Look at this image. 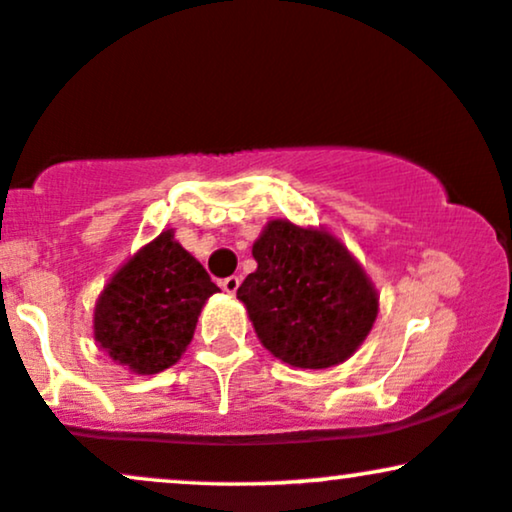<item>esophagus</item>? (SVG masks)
I'll list each match as a JSON object with an SVG mask.
<instances>
[{"label":"esophagus","instance_id":"1","mask_svg":"<svg viewBox=\"0 0 512 512\" xmlns=\"http://www.w3.org/2000/svg\"><path fill=\"white\" fill-rule=\"evenodd\" d=\"M238 286H240V276H226V279L221 281V289L231 293V296L238 291Z\"/></svg>","mask_w":512,"mask_h":512}]
</instances>
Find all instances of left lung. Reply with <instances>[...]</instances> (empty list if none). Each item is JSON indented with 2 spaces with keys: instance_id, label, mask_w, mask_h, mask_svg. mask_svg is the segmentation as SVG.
Listing matches in <instances>:
<instances>
[{
  "instance_id": "1",
  "label": "left lung",
  "mask_w": 512,
  "mask_h": 512,
  "mask_svg": "<svg viewBox=\"0 0 512 512\" xmlns=\"http://www.w3.org/2000/svg\"><path fill=\"white\" fill-rule=\"evenodd\" d=\"M252 257L257 269L240 284L238 298L276 358L293 368H330L368 337L378 293L330 233L269 221Z\"/></svg>"
}]
</instances>
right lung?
<instances>
[{"mask_svg": "<svg viewBox=\"0 0 512 512\" xmlns=\"http://www.w3.org/2000/svg\"><path fill=\"white\" fill-rule=\"evenodd\" d=\"M216 291L207 269L163 231L103 289L93 317L96 342L134 373H161L178 363L199 310Z\"/></svg>", "mask_w": 512, "mask_h": 512, "instance_id": "1", "label": "right lung"}]
</instances>
